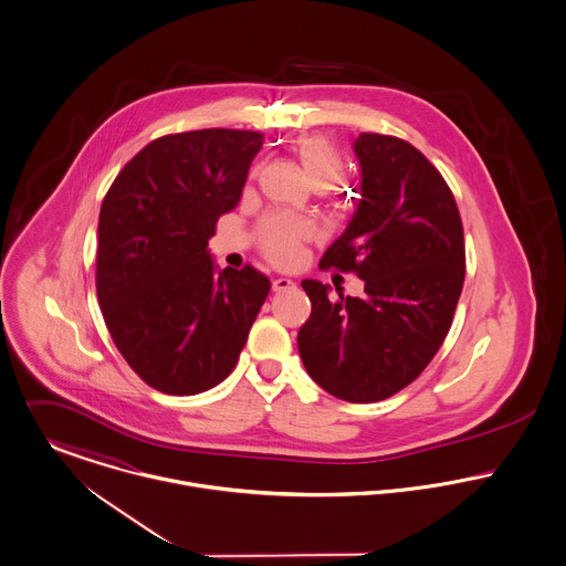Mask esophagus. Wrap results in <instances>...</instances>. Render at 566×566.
<instances>
[{
	"label": "esophagus",
	"mask_w": 566,
	"mask_h": 566,
	"mask_svg": "<svg viewBox=\"0 0 566 566\" xmlns=\"http://www.w3.org/2000/svg\"><path fill=\"white\" fill-rule=\"evenodd\" d=\"M294 281L292 279H287V276H276L274 281H272V290L274 292H287V290H294Z\"/></svg>",
	"instance_id": "34e87169"
}]
</instances>
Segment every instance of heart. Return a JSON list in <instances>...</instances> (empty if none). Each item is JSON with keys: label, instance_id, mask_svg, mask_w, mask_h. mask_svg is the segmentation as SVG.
Here are the masks:
<instances>
[{"label": "heart", "instance_id": "heart-1", "mask_svg": "<svg viewBox=\"0 0 566 566\" xmlns=\"http://www.w3.org/2000/svg\"><path fill=\"white\" fill-rule=\"evenodd\" d=\"M314 187L331 189L346 174L342 150L324 135H301L290 144ZM312 238V224L292 216H268L259 224L261 252L276 265H292L301 254V243Z\"/></svg>", "mask_w": 566, "mask_h": 566}]
</instances>
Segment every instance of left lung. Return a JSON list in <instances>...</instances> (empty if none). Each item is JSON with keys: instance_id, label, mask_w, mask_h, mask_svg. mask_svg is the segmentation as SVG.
I'll return each instance as SVG.
<instances>
[{"instance_id": "left-lung-1", "label": "left lung", "mask_w": 566, "mask_h": 566, "mask_svg": "<svg viewBox=\"0 0 566 566\" xmlns=\"http://www.w3.org/2000/svg\"><path fill=\"white\" fill-rule=\"evenodd\" d=\"M359 205L321 268L355 272L364 296L305 279L312 316L298 331L310 377L348 403L409 386L442 346L467 274L464 229L442 174L399 137L361 133Z\"/></svg>"}]
</instances>
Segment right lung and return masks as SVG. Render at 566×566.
<instances>
[{
  "label": "right lung",
  "mask_w": 566,
  "mask_h": 566,
  "mask_svg": "<svg viewBox=\"0 0 566 566\" xmlns=\"http://www.w3.org/2000/svg\"><path fill=\"white\" fill-rule=\"evenodd\" d=\"M263 135L205 128L137 153L104 196L95 287L106 328L155 390L191 397L224 381L270 281L252 265L216 272L207 250L240 202Z\"/></svg>",
  "instance_id": "1"
}]
</instances>
